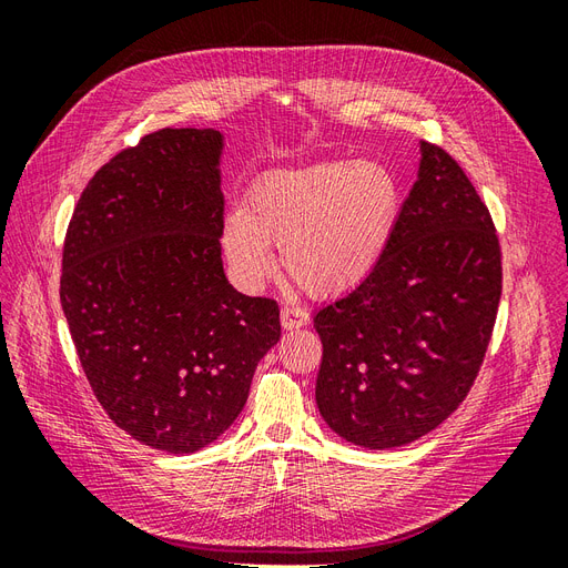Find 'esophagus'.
<instances>
[{"instance_id": "1", "label": "esophagus", "mask_w": 568, "mask_h": 568, "mask_svg": "<svg viewBox=\"0 0 568 568\" xmlns=\"http://www.w3.org/2000/svg\"><path fill=\"white\" fill-rule=\"evenodd\" d=\"M307 322H311V315H307L305 307H298V305H284L282 307V326L288 332V329H301V326H305Z\"/></svg>"}]
</instances>
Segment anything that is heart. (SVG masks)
I'll return each mask as SVG.
<instances>
[{
	"label": "heart",
	"mask_w": 568,
	"mask_h": 568,
	"mask_svg": "<svg viewBox=\"0 0 568 568\" xmlns=\"http://www.w3.org/2000/svg\"><path fill=\"white\" fill-rule=\"evenodd\" d=\"M403 209L400 184L374 161H324L272 170L257 178L244 209L222 227V251L234 277L248 288L277 270L315 296L363 284L382 263Z\"/></svg>",
	"instance_id": "b5f03b06"
}]
</instances>
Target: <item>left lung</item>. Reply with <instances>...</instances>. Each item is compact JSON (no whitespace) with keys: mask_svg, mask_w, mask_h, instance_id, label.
I'll list each match as a JSON object with an SVG mask.
<instances>
[{"mask_svg":"<svg viewBox=\"0 0 568 568\" xmlns=\"http://www.w3.org/2000/svg\"><path fill=\"white\" fill-rule=\"evenodd\" d=\"M503 294L500 242L448 151L422 142L417 182L382 263L315 315V400L359 448L417 440L467 398Z\"/></svg>","mask_w":568,"mask_h":568,"instance_id":"1","label":"left lung"}]
</instances>
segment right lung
Wrapping results in <instances>:
<instances>
[{"instance_id": "right-lung-1", "label": "right lung", "mask_w": 568, "mask_h": 568, "mask_svg": "<svg viewBox=\"0 0 568 568\" xmlns=\"http://www.w3.org/2000/svg\"><path fill=\"white\" fill-rule=\"evenodd\" d=\"M222 146L211 128L142 136L84 186L63 244L61 307L97 400L173 455L227 432L282 334L277 303L222 270Z\"/></svg>"}]
</instances>
